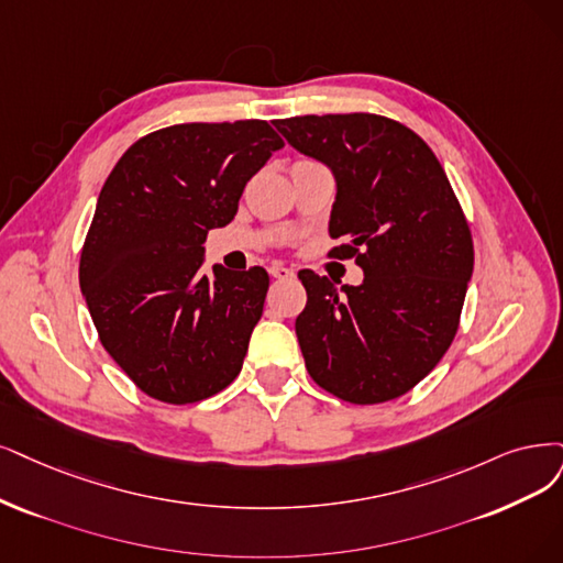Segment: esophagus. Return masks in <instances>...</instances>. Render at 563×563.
Listing matches in <instances>:
<instances>
[{
    "instance_id": "obj_1",
    "label": "esophagus",
    "mask_w": 563,
    "mask_h": 563,
    "mask_svg": "<svg viewBox=\"0 0 563 563\" xmlns=\"http://www.w3.org/2000/svg\"><path fill=\"white\" fill-rule=\"evenodd\" d=\"M268 274L274 276V278L285 280V278H292V276H295V271H292V268H287V266H283V264H278V262H274V264L268 266Z\"/></svg>"
}]
</instances>
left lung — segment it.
I'll return each mask as SVG.
<instances>
[{
    "instance_id": "8db88e82",
    "label": "left lung",
    "mask_w": 563,
    "mask_h": 563,
    "mask_svg": "<svg viewBox=\"0 0 563 563\" xmlns=\"http://www.w3.org/2000/svg\"><path fill=\"white\" fill-rule=\"evenodd\" d=\"M295 151L336 180L331 250L355 257L362 285L299 271L297 339L322 389L383 404L418 385L448 352L473 274L471 229L441 162L406 124L373 113L276 120Z\"/></svg>"
}]
</instances>
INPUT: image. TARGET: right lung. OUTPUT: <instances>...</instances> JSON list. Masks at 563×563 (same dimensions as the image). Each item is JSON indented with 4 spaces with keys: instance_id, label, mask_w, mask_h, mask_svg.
I'll list each match as a JSON object with an SVG mask.
<instances>
[{
    "instance_id": "1",
    "label": "right lung",
    "mask_w": 563,
    "mask_h": 563,
    "mask_svg": "<svg viewBox=\"0 0 563 563\" xmlns=\"http://www.w3.org/2000/svg\"><path fill=\"white\" fill-rule=\"evenodd\" d=\"M280 148L266 120L174 124L139 139L103 183L80 292L101 345L148 397L195 404L239 376L268 274L216 264L203 276V241Z\"/></svg>"
}]
</instances>
